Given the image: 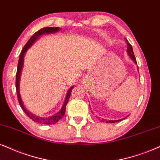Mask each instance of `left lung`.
<instances>
[{
	"label": "left lung",
	"instance_id": "left-lung-1",
	"mask_svg": "<svg viewBox=\"0 0 160 160\" xmlns=\"http://www.w3.org/2000/svg\"><path fill=\"white\" fill-rule=\"evenodd\" d=\"M126 43H127V52H128V55L131 57V58L133 60H134V62H135V63H137V60H136V58H135V56H134V52H133V48H132V46H131V45L130 43H129V42L128 41V40H126ZM139 70V69H138ZM102 121V122H106V123H113V122H119V121L122 120H104V119H102L101 120Z\"/></svg>",
	"mask_w": 160,
	"mask_h": 160
}]
</instances>
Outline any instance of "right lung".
Masks as SVG:
<instances>
[{
  "label": "right lung",
  "instance_id": "1",
  "mask_svg": "<svg viewBox=\"0 0 160 160\" xmlns=\"http://www.w3.org/2000/svg\"><path fill=\"white\" fill-rule=\"evenodd\" d=\"M60 28L58 27H45L43 28V29L38 30V32H36L32 36L31 38L29 40V41L26 43V45L24 46V47L22 50V52H21V54H20L19 57V60H18V68H17V73H16V82H15V86H16V92H17V96H18V102H19L20 106H21V108L23 109V112H25V114L27 115L28 117H29L31 120H32L35 122H38V123H40V124H44V125H52V124H54V123L58 122L60 119L62 118V117L64 116L66 112V105L68 103V99L70 98L71 95V92H72V88H74V86H72L71 88L68 89L67 94H66V100L65 102H64L63 106H62V108L60 109V111L58 114H56L54 116L49 117H46V118H43V117H36L35 115H33L31 113H29L27 110H26V108H24L23 102H22L21 98V95H20V90H19V87H20V78H21V70L23 68V59H24V55H25L26 52L27 51V49L29 48L30 46H31L32 44L35 43V41L38 39V38L40 37V35H43L45 33H53V32H57L58 31H59Z\"/></svg>",
  "mask_w": 160,
  "mask_h": 160
}]
</instances>
